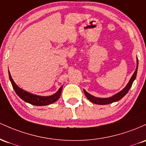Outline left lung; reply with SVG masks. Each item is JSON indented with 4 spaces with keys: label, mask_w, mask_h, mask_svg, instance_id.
<instances>
[{
    "label": "left lung",
    "mask_w": 146,
    "mask_h": 146,
    "mask_svg": "<svg viewBox=\"0 0 146 146\" xmlns=\"http://www.w3.org/2000/svg\"><path fill=\"white\" fill-rule=\"evenodd\" d=\"M137 68H136L135 72H134L133 75L132 76V77L129 81L128 83L127 84L125 88L122 90L121 91H120L119 92H118L117 94L113 95L112 96L109 98H98V97H95V96H92V95L90 94L89 93H88L87 92L83 90L84 91V94L86 96V97L88 98V100L91 101V102L94 103L95 104H98V105H106V104H112V103L116 102V101H119L120 99H121L128 92L129 90L130 89V88L132 87V83H133L134 81L135 80L136 76H137V70H138V59H137Z\"/></svg>",
    "instance_id": "obj_1"
}]
</instances>
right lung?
Instances as JSON below:
<instances>
[{"instance_id": "obj_1", "label": "right lung", "mask_w": 146, "mask_h": 146, "mask_svg": "<svg viewBox=\"0 0 146 146\" xmlns=\"http://www.w3.org/2000/svg\"><path fill=\"white\" fill-rule=\"evenodd\" d=\"M9 80H10L11 85H12L13 88H14V91L16 92V94L21 98V99L23 100L25 102L28 103L34 106H47L54 103L59 99L60 94H61V91L63 86H61L59 88L58 91L55 93L54 94L52 95V96H38V95H36L31 94V93L27 92L23 90L21 88H19L17 85L14 83V80L11 78V76L9 72Z\"/></svg>"}]
</instances>
